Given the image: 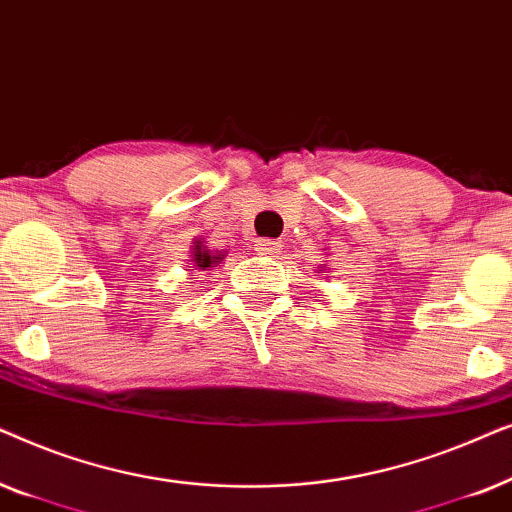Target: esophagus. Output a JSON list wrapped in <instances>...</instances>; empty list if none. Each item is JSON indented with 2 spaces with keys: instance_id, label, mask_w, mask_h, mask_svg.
Listing matches in <instances>:
<instances>
[{
  "instance_id": "1",
  "label": "esophagus",
  "mask_w": 512,
  "mask_h": 512,
  "mask_svg": "<svg viewBox=\"0 0 512 512\" xmlns=\"http://www.w3.org/2000/svg\"><path fill=\"white\" fill-rule=\"evenodd\" d=\"M251 247H254L256 254H277L279 244L275 240H254Z\"/></svg>"
}]
</instances>
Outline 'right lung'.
<instances>
[{
    "label": "right lung",
    "instance_id": "add662e5",
    "mask_svg": "<svg viewBox=\"0 0 512 512\" xmlns=\"http://www.w3.org/2000/svg\"><path fill=\"white\" fill-rule=\"evenodd\" d=\"M223 251H209L205 244L200 240L195 242V249H193V265L198 270H209V268H216V263L223 261Z\"/></svg>",
    "mask_w": 512,
    "mask_h": 512
}]
</instances>
